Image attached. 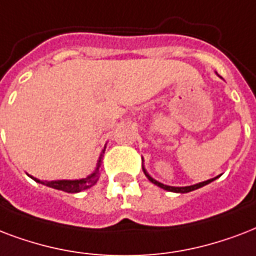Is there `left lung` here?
Instances as JSON below:
<instances>
[{"label":"left lung","mask_w":256,"mask_h":256,"mask_svg":"<svg viewBox=\"0 0 256 256\" xmlns=\"http://www.w3.org/2000/svg\"><path fill=\"white\" fill-rule=\"evenodd\" d=\"M142 171H144V174H146V176L148 178V180H150V182H152V183L156 184V186H159L160 188H163V190H167V191H171V192H180V194H186V192L198 190V188L203 187V186H206V184L211 183V182H214V180H215V178H214V179L206 180V182H202V183H199V184H194V186H188V187H171V186H166V184H163V183H159L158 180L152 179V178H150V176L146 174L144 168H142Z\"/></svg>","instance_id":"left-lung-1"}]
</instances>
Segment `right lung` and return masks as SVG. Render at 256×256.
<instances>
[{"instance_id":"right-lung-1","label":"right lung","mask_w":256,"mask_h":256,"mask_svg":"<svg viewBox=\"0 0 256 256\" xmlns=\"http://www.w3.org/2000/svg\"><path fill=\"white\" fill-rule=\"evenodd\" d=\"M104 152H106V148L102 150L100 156V160H98V166H97L96 171L93 172L92 175H89L88 178H84V179L80 180H54V182H40V180L34 179V178H32V179H34L36 182H38L41 184H45L48 187L54 188V190H60V191L68 192V194H77V192L82 191V190H88L92 186L97 183V180H98V167H100L101 159H102V156H104Z\"/></svg>"}]
</instances>
